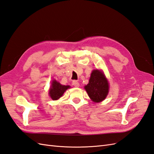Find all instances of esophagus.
Here are the masks:
<instances>
[{
	"label": "esophagus",
	"mask_w": 154,
	"mask_h": 154,
	"mask_svg": "<svg viewBox=\"0 0 154 154\" xmlns=\"http://www.w3.org/2000/svg\"><path fill=\"white\" fill-rule=\"evenodd\" d=\"M72 85H73L74 86H75V87H79V82H78L77 81H75V80L73 81Z\"/></svg>",
	"instance_id": "esophagus-1"
}]
</instances>
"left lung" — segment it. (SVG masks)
Segmentation results:
<instances>
[{
	"label": "left lung",
	"instance_id": "1",
	"mask_svg": "<svg viewBox=\"0 0 154 154\" xmlns=\"http://www.w3.org/2000/svg\"><path fill=\"white\" fill-rule=\"evenodd\" d=\"M88 96L94 102L102 101L109 92V82L103 73L98 69L93 70L89 82L85 86Z\"/></svg>",
	"mask_w": 154,
	"mask_h": 154
}]
</instances>
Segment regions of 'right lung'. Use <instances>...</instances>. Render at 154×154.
Returning a JSON list of instances; mask_svg holds the SVG:
<instances>
[{"label":"right lung","instance_id":"add662e5","mask_svg":"<svg viewBox=\"0 0 154 154\" xmlns=\"http://www.w3.org/2000/svg\"><path fill=\"white\" fill-rule=\"evenodd\" d=\"M69 88H70L69 86L62 85L60 82L54 80L52 82V85L49 90V96L52 100H57L59 99L66 90Z\"/></svg>","mask_w":154,"mask_h":154}]
</instances>
